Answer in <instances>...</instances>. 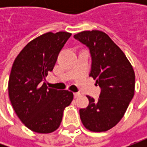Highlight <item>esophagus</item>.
<instances>
[{
	"mask_svg": "<svg viewBox=\"0 0 147 147\" xmlns=\"http://www.w3.org/2000/svg\"><path fill=\"white\" fill-rule=\"evenodd\" d=\"M74 97L76 98V97L80 96H81V94L79 93V92H74Z\"/></svg>",
	"mask_w": 147,
	"mask_h": 147,
	"instance_id": "esophagus-1",
	"label": "esophagus"
}]
</instances>
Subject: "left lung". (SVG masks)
I'll return each mask as SVG.
<instances>
[{
  "label": "left lung",
  "instance_id": "left-lung-1",
  "mask_svg": "<svg viewBox=\"0 0 147 147\" xmlns=\"http://www.w3.org/2000/svg\"><path fill=\"white\" fill-rule=\"evenodd\" d=\"M74 37L89 49L92 57L89 76L100 88L98 100L87 96L88 106L79 110L81 121L92 132H105L121 120L133 99L134 71L121 49L106 33L83 31Z\"/></svg>",
  "mask_w": 147,
  "mask_h": 147
}]
</instances>
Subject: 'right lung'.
Returning <instances> with one entry per match:
<instances>
[{"label": "right lung", "instance_id": "add662e5", "mask_svg": "<svg viewBox=\"0 0 147 147\" xmlns=\"http://www.w3.org/2000/svg\"><path fill=\"white\" fill-rule=\"evenodd\" d=\"M70 36L67 32H47L28 43L14 59L9 78V96L19 119L33 132L55 131L65 108L74 99L73 92L49 88L44 82Z\"/></svg>", "mask_w": 147, "mask_h": 147}]
</instances>
